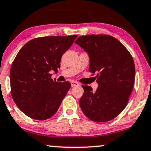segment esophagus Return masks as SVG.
I'll return each instance as SVG.
<instances>
[{
	"instance_id": "1",
	"label": "esophagus",
	"mask_w": 151,
	"mask_h": 151,
	"mask_svg": "<svg viewBox=\"0 0 151 151\" xmlns=\"http://www.w3.org/2000/svg\"><path fill=\"white\" fill-rule=\"evenodd\" d=\"M79 83L77 82V81H72V83H71V86H72V87H74L76 86H79Z\"/></svg>"
}]
</instances>
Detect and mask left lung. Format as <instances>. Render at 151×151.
<instances>
[{"instance_id": "left-lung-1", "label": "left lung", "mask_w": 151, "mask_h": 151, "mask_svg": "<svg viewBox=\"0 0 151 151\" xmlns=\"http://www.w3.org/2000/svg\"><path fill=\"white\" fill-rule=\"evenodd\" d=\"M89 55L90 72L96 73V91L82 85L79 105L85 115L96 122H108L122 112L127 105L135 80L132 55L120 41L103 34L81 36L76 41Z\"/></svg>"}]
</instances>
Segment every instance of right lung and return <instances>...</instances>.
<instances>
[{
  "mask_svg": "<svg viewBox=\"0 0 151 151\" xmlns=\"http://www.w3.org/2000/svg\"><path fill=\"white\" fill-rule=\"evenodd\" d=\"M77 37L36 38L18 52L10 69L11 95L19 110L28 117L45 120L58 111L71 83L53 80L50 72H58L62 56Z\"/></svg>",
  "mask_w": 151,
  "mask_h": 151,
  "instance_id": "obj_1",
  "label": "right lung"
}]
</instances>
